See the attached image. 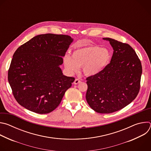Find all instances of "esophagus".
<instances>
[{"instance_id":"obj_1","label":"esophagus","mask_w":151,"mask_h":151,"mask_svg":"<svg viewBox=\"0 0 151 151\" xmlns=\"http://www.w3.org/2000/svg\"><path fill=\"white\" fill-rule=\"evenodd\" d=\"M80 82H81V80H80V79H76L75 80L73 83L75 84V85H76V84H78V83H80Z\"/></svg>"}]
</instances>
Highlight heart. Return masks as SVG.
I'll list each match as a JSON object with an SVG mask.
<instances>
[{"label":"heart","mask_w":151,"mask_h":151,"mask_svg":"<svg viewBox=\"0 0 151 151\" xmlns=\"http://www.w3.org/2000/svg\"><path fill=\"white\" fill-rule=\"evenodd\" d=\"M111 55L108 50L97 45H88L75 50L72 58L66 55L63 58L64 64L70 73L77 72L82 66L84 74L94 76L101 73L108 65Z\"/></svg>","instance_id":"1"}]
</instances>
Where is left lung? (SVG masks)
Segmentation results:
<instances>
[{
	"label": "left lung",
	"instance_id": "obj_1",
	"mask_svg": "<svg viewBox=\"0 0 151 151\" xmlns=\"http://www.w3.org/2000/svg\"><path fill=\"white\" fill-rule=\"evenodd\" d=\"M114 49L111 63L100 73L87 78L86 100L91 108L101 114L122 109L137 97L142 67L133 48L126 43L106 37Z\"/></svg>",
	"mask_w": 151,
	"mask_h": 151
}]
</instances>
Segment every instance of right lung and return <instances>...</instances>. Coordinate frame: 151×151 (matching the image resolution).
<instances>
[{"instance_id":"right-lung-1","label":"right lung","mask_w":151,"mask_h":151,"mask_svg":"<svg viewBox=\"0 0 151 151\" xmlns=\"http://www.w3.org/2000/svg\"><path fill=\"white\" fill-rule=\"evenodd\" d=\"M72 41L65 35H39L15 51L8 79L21 106L40 114H48L58 106L75 81L63 75L59 67Z\"/></svg>"}]
</instances>
